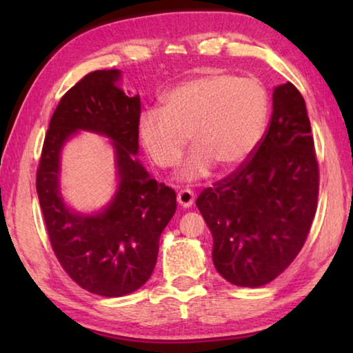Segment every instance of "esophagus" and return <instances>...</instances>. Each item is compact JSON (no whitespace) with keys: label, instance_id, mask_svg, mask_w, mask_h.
<instances>
[{"label":"esophagus","instance_id":"34e87169","mask_svg":"<svg viewBox=\"0 0 353 353\" xmlns=\"http://www.w3.org/2000/svg\"><path fill=\"white\" fill-rule=\"evenodd\" d=\"M193 201H194V193L191 190H188V188H183V190H181L177 193V202L182 207H185V208L191 207V204H193Z\"/></svg>","mask_w":353,"mask_h":353}]
</instances>
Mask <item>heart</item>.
<instances>
[{"mask_svg":"<svg viewBox=\"0 0 353 353\" xmlns=\"http://www.w3.org/2000/svg\"><path fill=\"white\" fill-rule=\"evenodd\" d=\"M266 88L254 77L210 73L185 81L166 94L162 109L143 112V148L160 168L181 162L191 137L194 146L182 179L196 181L214 165L232 171L255 151L268 121Z\"/></svg>","mask_w":353,"mask_h":353,"instance_id":"b5f03b06","label":"heart"}]
</instances>
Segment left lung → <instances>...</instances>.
Wrapping results in <instances>:
<instances>
[{
    "label": "left lung",
    "mask_w": 353,
    "mask_h": 353,
    "mask_svg": "<svg viewBox=\"0 0 353 353\" xmlns=\"http://www.w3.org/2000/svg\"><path fill=\"white\" fill-rule=\"evenodd\" d=\"M318 194L305 101L286 82L274 90L271 121L255 151L196 199L213 235L216 271L236 286L272 282L305 244Z\"/></svg>",
    "instance_id": "1"
}]
</instances>
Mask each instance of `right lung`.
Returning a JSON list of instances; mask_svg holds the SVG:
<instances>
[{
	"instance_id": "add662e5",
	"label": "right lung",
	"mask_w": 353,
	"mask_h": 353,
	"mask_svg": "<svg viewBox=\"0 0 353 353\" xmlns=\"http://www.w3.org/2000/svg\"><path fill=\"white\" fill-rule=\"evenodd\" d=\"M118 70L92 71L59 101L46 130L35 187L48 238L59 263L81 288L118 297L148 282L159 240L176 212V191L151 179L134 155L139 151L140 98L117 87ZM77 128L114 141L120 187L99 215L71 212L58 191V154Z\"/></svg>"
}]
</instances>
